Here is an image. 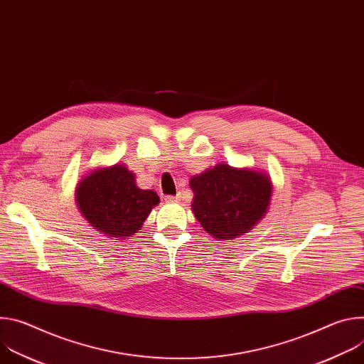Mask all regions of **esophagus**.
<instances>
[{
	"mask_svg": "<svg viewBox=\"0 0 364 364\" xmlns=\"http://www.w3.org/2000/svg\"><path fill=\"white\" fill-rule=\"evenodd\" d=\"M181 194H176V196H166V201L168 203H174V201H180Z\"/></svg>",
	"mask_w": 364,
	"mask_h": 364,
	"instance_id": "34e87169",
	"label": "esophagus"
}]
</instances>
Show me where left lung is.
Returning a JSON list of instances; mask_svg holds the SVG:
<instances>
[{"label": "left lung", "mask_w": 364, "mask_h": 364, "mask_svg": "<svg viewBox=\"0 0 364 364\" xmlns=\"http://www.w3.org/2000/svg\"><path fill=\"white\" fill-rule=\"evenodd\" d=\"M191 209L194 216L216 239L230 240L250 230L269 205V177L252 170L218 164L193 177Z\"/></svg>", "instance_id": "1"}]
</instances>
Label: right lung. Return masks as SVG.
<instances>
[{
  "label": "right lung",
  "instance_id": "add662e5",
  "mask_svg": "<svg viewBox=\"0 0 364 364\" xmlns=\"http://www.w3.org/2000/svg\"><path fill=\"white\" fill-rule=\"evenodd\" d=\"M76 201L96 230L125 239L141 229L160 197L152 190L138 188L135 176L117 164L86 176L77 184Z\"/></svg>",
  "mask_w": 364,
  "mask_h": 364
}]
</instances>
